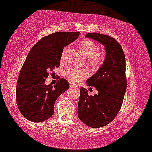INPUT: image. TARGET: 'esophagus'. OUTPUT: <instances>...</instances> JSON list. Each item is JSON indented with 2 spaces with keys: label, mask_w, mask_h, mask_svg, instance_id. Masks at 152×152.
<instances>
[{
  "label": "esophagus",
  "mask_w": 152,
  "mask_h": 152,
  "mask_svg": "<svg viewBox=\"0 0 152 152\" xmlns=\"http://www.w3.org/2000/svg\"><path fill=\"white\" fill-rule=\"evenodd\" d=\"M70 86H71V88H76L77 85L74 83H70Z\"/></svg>",
  "instance_id": "34e87169"
}]
</instances>
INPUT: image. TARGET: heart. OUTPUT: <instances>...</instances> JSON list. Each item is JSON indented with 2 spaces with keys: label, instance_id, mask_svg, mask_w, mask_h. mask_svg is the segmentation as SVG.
<instances>
[{
  "label": "heart",
  "instance_id": "b5f03b06",
  "mask_svg": "<svg viewBox=\"0 0 152 152\" xmlns=\"http://www.w3.org/2000/svg\"><path fill=\"white\" fill-rule=\"evenodd\" d=\"M79 48L83 53L84 56L86 58V63L89 66L94 69L99 68L104 62L105 53L102 51L98 50V46L94 42L89 39H85L79 43ZM67 51L68 47H64L60 56L61 62H64L66 60ZM65 75L71 81L79 82L87 77L89 73L86 70L69 68L65 72Z\"/></svg>",
  "mask_w": 152,
  "mask_h": 152
}]
</instances>
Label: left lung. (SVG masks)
<instances>
[{"mask_svg":"<svg viewBox=\"0 0 152 152\" xmlns=\"http://www.w3.org/2000/svg\"><path fill=\"white\" fill-rule=\"evenodd\" d=\"M99 42L106 52L103 64L86 81L98 93L89 96L81 88L77 115L81 122L91 128L106 126L114 120L122 107L126 90V59L122 46L113 37L99 33L85 36Z\"/></svg>","mask_w":152,"mask_h":152,"instance_id":"1","label":"left lung"}]
</instances>
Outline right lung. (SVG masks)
I'll return each mask as SVG.
<instances>
[{"instance_id": "right-lung-1", "label": "right lung", "mask_w": 152, "mask_h": 152, "mask_svg": "<svg viewBox=\"0 0 152 152\" xmlns=\"http://www.w3.org/2000/svg\"><path fill=\"white\" fill-rule=\"evenodd\" d=\"M79 32H58L44 37L32 47L21 69L16 87L18 109L26 119L41 122L52 116L54 103L69 88L66 79L45 85L48 72L59 67L63 48L75 41Z\"/></svg>"}]
</instances>
